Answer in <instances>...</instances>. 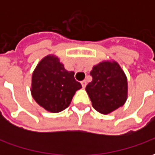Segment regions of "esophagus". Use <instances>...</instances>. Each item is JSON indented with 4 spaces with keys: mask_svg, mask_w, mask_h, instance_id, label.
<instances>
[{
    "mask_svg": "<svg viewBox=\"0 0 155 155\" xmlns=\"http://www.w3.org/2000/svg\"><path fill=\"white\" fill-rule=\"evenodd\" d=\"M81 84H82V87L85 88V86H86L87 83H86V81H81Z\"/></svg>",
    "mask_w": 155,
    "mask_h": 155,
    "instance_id": "34e87169",
    "label": "esophagus"
}]
</instances>
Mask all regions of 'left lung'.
<instances>
[{
    "instance_id": "8db88e82",
    "label": "left lung",
    "mask_w": 155,
    "mask_h": 155,
    "mask_svg": "<svg viewBox=\"0 0 155 155\" xmlns=\"http://www.w3.org/2000/svg\"><path fill=\"white\" fill-rule=\"evenodd\" d=\"M93 78L85 91L92 106L103 114H108L123 106L128 98V81L116 61H103L92 68Z\"/></svg>"
}]
</instances>
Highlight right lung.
Listing matches in <instances>:
<instances>
[{"label": "right lung", "mask_w": 155, "mask_h": 155, "mask_svg": "<svg viewBox=\"0 0 155 155\" xmlns=\"http://www.w3.org/2000/svg\"><path fill=\"white\" fill-rule=\"evenodd\" d=\"M55 54L42 58L32 73L31 93L35 102L51 113H59L70 105L75 92L82 88Z\"/></svg>", "instance_id": "add662e5"}]
</instances>
